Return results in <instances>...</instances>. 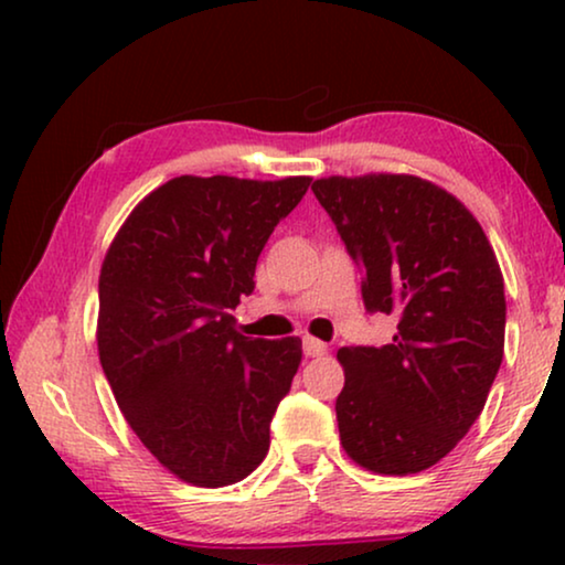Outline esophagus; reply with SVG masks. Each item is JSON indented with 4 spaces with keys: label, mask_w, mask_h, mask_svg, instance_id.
I'll return each instance as SVG.
<instances>
[{
    "label": "esophagus",
    "mask_w": 565,
    "mask_h": 565,
    "mask_svg": "<svg viewBox=\"0 0 565 565\" xmlns=\"http://www.w3.org/2000/svg\"><path fill=\"white\" fill-rule=\"evenodd\" d=\"M327 352H329V347L319 342V339L303 337V354H306V358H323Z\"/></svg>",
    "instance_id": "1"
}]
</instances>
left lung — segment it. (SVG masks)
Listing matches in <instances>:
<instances>
[{
  "label": "left lung",
  "instance_id": "obj_1",
  "mask_svg": "<svg viewBox=\"0 0 565 565\" xmlns=\"http://www.w3.org/2000/svg\"><path fill=\"white\" fill-rule=\"evenodd\" d=\"M362 269L370 313H396L383 347H342V447L385 476L427 470L483 412L504 358L507 300L473 213L422 177H327L311 184Z\"/></svg>",
  "mask_w": 565,
  "mask_h": 565
}]
</instances>
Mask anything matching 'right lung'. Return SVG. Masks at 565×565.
I'll use <instances>...</instances> for the list:
<instances>
[{"label":"right lung","mask_w":565,"mask_h":565,"mask_svg":"<svg viewBox=\"0 0 565 565\" xmlns=\"http://www.w3.org/2000/svg\"><path fill=\"white\" fill-rule=\"evenodd\" d=\"M311 177H174L128 215L99 273L97 350L122 416L192 486L242 481L298 373V337L249 339L231 311Z\"/></svg>","instance_id":"right-lung-1"}]
</instances>
